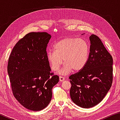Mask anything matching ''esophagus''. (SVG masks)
<instances>
[{
  "label": "esophagus",
  "mask_w": 120,
  "mask_h": 120,
  "mask_svg": "<svg viewBox=\"0 0 120 120\" xmlns=\"http://www.w3.org/2000/svg\"><path fill=\"white\" fill-rule=\"evenodd\" d=\"M59 80L60 82H63L64 80V78L62 76H59Z\"/></svg>",
  "instance_id": "34e87169"
}]
</instances>
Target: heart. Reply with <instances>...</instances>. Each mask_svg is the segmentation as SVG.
I'll return each instance as SVG.
<instances>
[{
  "mask_svg": "<svg viewBox=\"0 0 120 120\" xmlns=\"http://www.w3.org/2000/svg\"><path fill=\"white\" fill-rule=\"evenodd\" d=\"M54 51L48 50L46 57L52 70L57 71L62 64L64 65L59 71L61 75L68 74L73 70L78 71L86 65L89 54V46L82 38L66 37L54 44Z\"/></svg>",
  "mask_w": 120,
  "mask_h": 120,
  "instance_id": "1",
  "label": "heart"
}]
</instances>
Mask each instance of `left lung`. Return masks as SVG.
I'll return each mask as SVG.
<instances>
[{
	"label": "left lung",
	"instance_id": "left-lung-1",
	"mask_svg": "<svg viewBox=\"0 0 120 120\" xmlns=\"http://www.w3.org/2000/svg\"><path fill=\"white\" fill-rule=\"evenodd\" d=\"M86 65L69 77L70 97L82 108H90L104 98L113 82V58L98 36L92 34Z\"/></svg>",
	"mask_w": 120,
	"mask_h": 120
}]
</instances>
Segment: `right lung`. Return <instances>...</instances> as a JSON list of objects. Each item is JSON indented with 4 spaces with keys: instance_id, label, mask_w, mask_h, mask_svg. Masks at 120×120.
<instances>
[{
    "instance_id": "right-lung-1",
    "label": "right lung",
    "mask_w": 120,
    "mask_h": 120,
    "mask_svg": "<svg viewBox=\"0 0 120 120\" xmlns=\"http://www.w3.org/2000/svg\"><path fill=\"white\" fill-rule=\"evenodd\" d=\"M51 36L31 32L15 44L9 56L7 70L14 96L25 108L38 111L51 100L52 89L59 78L51 72L46 48Z\"/></svg>"
}]
</instances>
